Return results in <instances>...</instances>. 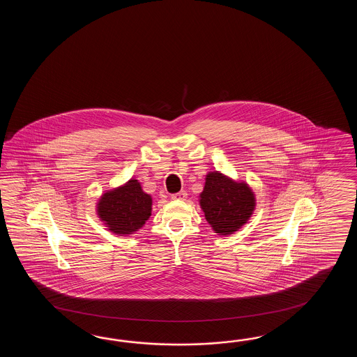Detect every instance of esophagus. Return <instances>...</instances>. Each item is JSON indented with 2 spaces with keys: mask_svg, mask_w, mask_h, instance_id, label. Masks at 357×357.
<instances>
[{
  "mask_svg": "<svg viewBox=\"0 0 357 357\" xmlns=\"http://www.w3.org/2000/svg\"><path fill=\"white\" fill-rule=\"evenodd\" d=\"M186 197H188V192L182 190V191H180V192H177V194H174V195H172V197H172L174 200H185V199H186Z\"/></svg>",
  "mask_w": 357,
  "mask_h": 357,
  "instance_id": "obj_1",
  "label": "esophagus"
}]
</instances>
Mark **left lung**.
Segmentation results:
<instances>
[{"label": "left lung", "instance_id": "1", "mask_svg": "<svg viewBox=\"0 0 357 357\" xmlns=\"http://www.w3.org/2000/svg\"><path fill=\"white\" fill-rule=\"evenodd\" d=\"M200 206L215 234L231 235L250 218L255 195L248 183L234 181L215 171L206 175Z\"/></svg>", "mask_w": 357, "mask_h": 357}]
</instances>
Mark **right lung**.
Listing matches in <instances>:
<instances>
[{
    "label": "right lung",
    "mask_w": 357,
    "mask_h": 357,
    "mask_svg": "<svg viewBox=\"0 0 357 357\" xmlns=\"http://www.w3.org/2000/svg\"><path fill=\"white\" fill-rule=\"evenodd\" d=\"M99 218L116 235H131L143 227L152 214V197L135 178L105 192L97 204Z\"/></svg>",
    "instance_id": "obj_1"
}]
</instances>
